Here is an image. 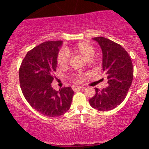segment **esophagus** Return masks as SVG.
Instances as JSON below:
<instances>
[{"instance_id":"34e87169","label":"esophagus","mask_w":149,"mask_h":149,"mask_svg":"<svg viewBox=\"0 0 149 149\" xmlns=\"http://www.w3.org/2000/svg\"><path fill=\"white\" fill-rule=\"evenodd\" d=\"M85 87L84 86H73V89L74 91H76V90H84Z\"/></svg>"}]
</instances>
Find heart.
<instances>
[{
	"label": "heart",
	"instance_id": "obj_1",
	"mask_svg": "<svg viewBox=\"0 0 149 149\" xmlns=\"http://www.w3.org/2000/svg\"><path fill=\"white\" fill-rule=\"evenodd\" d=\"M74 53L80 54L86 59L89 60L94 54V49L90 43L87 42H81L72 49ZM70 49L63 48L59 51L57 57V63L60 67H65L68 65L70 58Z\"/></svg>",
	"mask_w": 149,
	"mask_h": 149
}]
</instances>
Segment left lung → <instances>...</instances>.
Segmentation results:
<instances>
[{
  "label": "left lung",
  "mask_w": 149,
  "mask_h": 149,
  "mask_svg": "<svg viewBox=\"0 0 149 149\" xmlns=\"http://www.w3.org/2000/svg\"><path fill=\"white\" fill-rule=\"evenodd\" d=\"M102 51V69L107 75L108 86L95 88L96 94L89 100L90 105L99 111L114 109L123 102L131 86L133 67L131 58L121 45L102 37H94Z\"/></svg>",
  "instance_id": "1"
}]
</instances>
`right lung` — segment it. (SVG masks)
Listing matches in <instances>:
<instances>
[{"label": "right lung", "instance_id": "right-lung-1", "mask_svg": "<svg viewBox=\"0 0 149 149\" xmlns=\"http://www.w3.org/2000/svg\"><path fill=\"white\" fill-rule=\"evenodd\" d=\"M62 41L45 42L26 53L19 68V82L25 99L36 111L47 117H58L70 107L73 91L53 89L51 83L56 70Z\"/></svg>", "mask_w": 149, "mask_h": 149}]
</instances>
